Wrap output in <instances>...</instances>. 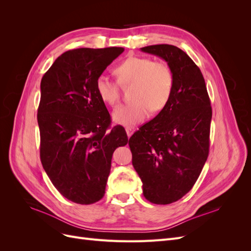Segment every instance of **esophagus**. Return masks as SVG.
Returning <instances> with one entry per match:
<instances>
[{
    "instance_id": "esophagus-1",
    "label": "esophagus",
    "mask_w": 251,
    "mask_h": 251,
    "mask_svg": "<svg viewBox=\"0 0 251 251\" xmlns=\"http://www.w3.org/2000/svg\"><path fill=\"white\" fill-rule=\"evenodd\" d=\"M126 132L127 137H131V136L133 135V133L135 132V128L132 127V126H127V127H126Z\"/></svg>"
}]
</instances>
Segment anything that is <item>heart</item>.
<instances>
[{
  "instance_id": "1",
  "label": "heart",
  "mask_w": 251,
  "mask_h": 251,
  "mask_svg": "<svg viewBox=\"0 0 251 251\" xmlns=\"http://www.w3.org/2000/svg\"><path fill=\"white\" fill-rule=\"evenodd\" d=\"M117 80L107 75L96 79V92L100 100L111 107L119 102L120 89L131 85L132 101L118 107L113 119L121 126H135L146 119L150 111H161L170 101L174 87L171 68L162 62H153L148 57L131 56L115 68Z\"/></svg>"
}]
</instances>
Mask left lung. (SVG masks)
Masks as SVG:
<instances>
[{
  "label": "left lung",
  "mask_w": 251,
  "mask_h": 251,
  "mask_svg": "<svg viewBox=\"0 0 251 251\" xmlns=\"http://www.w3.org/2000/svg\"><path fill=\"white\" fill-rule=\"evenodd\" d=\"M141 51L168 63L174 87L165 108L132 135L128 146L143 196L170 204L191 191L206 162L212 111L203 75L184 51L166 44Z\"/></svg>",
  "instance_id": "obj_1"
}]
</instances>
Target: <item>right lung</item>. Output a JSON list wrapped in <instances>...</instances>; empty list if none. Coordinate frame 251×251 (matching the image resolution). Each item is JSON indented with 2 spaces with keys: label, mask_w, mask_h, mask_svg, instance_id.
<instances>
[{
  "label": "right lung",
  "mask_w": 251,
  "mask_h": 251,
  "mask_svg": "<svg viewBox=\"0 0 251 251\" xmlns=\"http://www.w3.org/2000/svg\"><path fill=\"white\" fill-rule=\"evenodd\" d=\"M124 51L69 50L41 81V161L52 184L74 203L92 204L102 198L114 151L127 143L123 126H110V114L96 92L97 77Z\"/></svg>",
  "instance_id": "1"
}]
</instances>
